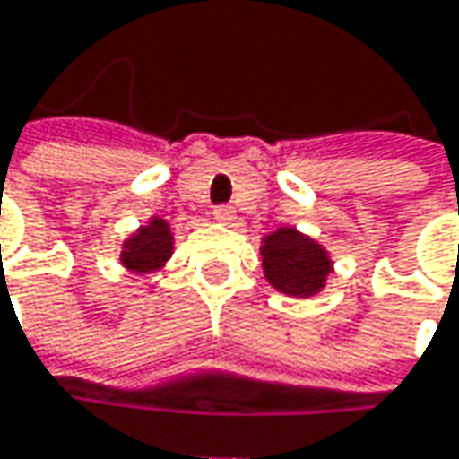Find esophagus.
Wrapping results in <instances>:
<instances>
[{
	"instance_id": "34e87169",
	"label": "esophagus",
	"mask_w": 459,
	"mask_h": 459,
	"mask_svg": "<svg viewBox=\"0 0 459 459\" xmlns=\"http://www.w3.org/2000/svg\"><path fill=\"white\" fill-rule=\"evenodd\" d=\"M212 218L218 221V223H233V218H236V212L230 210V207H215V212H212Z\"/></svg>"
}]
</instances>
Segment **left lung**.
Instances as JSON below:
<instances>
[{
	"label": "left lung",
	"instance_id": "1",
	"mask_svg": "<svg viewBox=\"0 0 459 459\" xmlns=\"http://www.w3.org/2000/svg\"><path fill=\"white\" fill-rule=\"evenodd\" d=\"M263 273L268 284L290 298H314L334 271L329 252L316 238L292 226L276 229L263 238Z\"/></svg>",
	"mask_w": 459,
	"mask_h": 459
}]
</instances>
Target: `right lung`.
I'll return each mask as SVG.
<instances>
[{
	"instance_id": "right-lung-1",
	"label": "right lung",
	"mask_w": 459,
	"mask_h": 459,
	"mask_svg": "<svg viewBox=\"0 0 459 459\" xmlns=\"http://www.w3.org/2000/svg\"><path fill=\"white\" fill-rule=\"evenodd\" d=\"M175 236L167 221L151 218L145 226H140L135 233H130L122 244V265L133 273H153L161 271L164 263L172 257Z\"/></svg>"
}]
</instances>
